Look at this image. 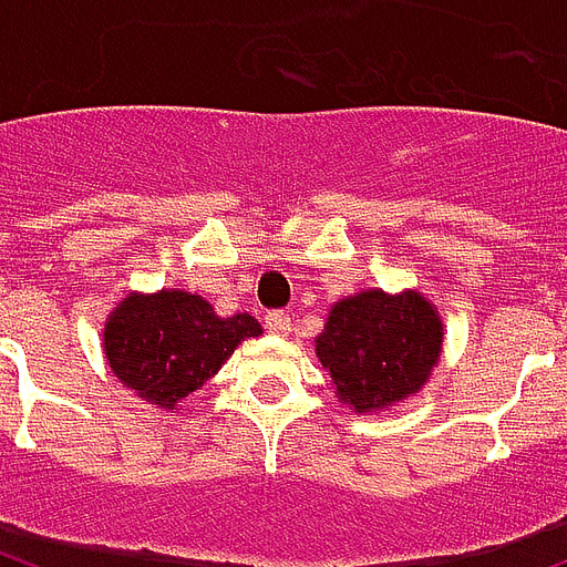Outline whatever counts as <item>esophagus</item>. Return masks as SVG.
Returning a JSON list of instances; mask_svg holds the SVG:
<instances>
[{
  "instance_id": "esophagus-1",
  "label": "esophagus",
  "mask_w": 567,
  "mask_h": 567,
  "mask_svg": "<svg viewBox=\"0 0 567 567\" xmlns=\"http://www.w3.org/2000/svg\"><path fill=\"white\" fill-rule=\"evenodd\" d=\"M265 327L270 332H276V336H288L291 332V315H285V311H267Z\"/></svg>"
}]
</instances>
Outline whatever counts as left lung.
Segmentation results:
<instances>
[{"mask_svg": "<svg viewBox=\"0 0 567 567\" xmlns=\"http://www.w3.org/2000/svg\"><path fill=\"white\" fill-rule=\"evenodd\" d=\"M444 327L423 293L379 288L338 300L315 341L338 400L353 412H385L417 394L439 364Z\"/></svg>", "mask_w": 567, "mask_h": 567, "instance_id": "obj_1", "label": "left lung"}]
</instances>
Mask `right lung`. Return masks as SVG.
Here are the masks:
<instances>
[{"mask_svg":"<svg viewBox=\"0 0 567 567\" xmlns=\"http://www.w3.org/2000/svg\"><path fill=\"white\" fill-rule=\"evenodd\" d=\"M256 336L261 327L252 315L220 318L203 297L164 288L128 293L105 320L102 347L123 385L146 403L173 409L220 371L240 341Z\"/></svg>","mask_w":567,"mask_h":567,"instance_id":"obj_1","label":"right lung"}]
</instances>
